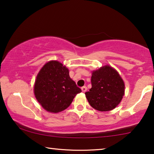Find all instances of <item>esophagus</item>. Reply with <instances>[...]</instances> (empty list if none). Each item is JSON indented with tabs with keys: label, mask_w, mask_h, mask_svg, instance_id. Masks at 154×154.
Here are the masks:
<instances>
[{
	"label": "esophagus",
	"mask_w": 154,
	"mask_h": 154,
	"mask_svg": "<svg viewBox=\"0 0 154 154\" xmlns=\"http://www.w3.org/2000/svg\"><path fill=\"white\" fill-rule=\"evenodd\" d=\"M81 89H82V91L85 93V92H86V91H87V87L84 86V87H82L81 88Z\"/></svg>",
	"instance_id": "1"
}]
</instances>
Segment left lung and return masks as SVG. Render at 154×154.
Returning <instances> with one entry per match:
<instances>
[{"mask_svg": "<svg viewBox=\"0 0 154 154\" xmlns=\"http://www.w3.org/2000/svg\"><path fill=\"white\" fill-rule=\"evenodd\" d=\"M91 86L85 95L90 105L99 111L114 109L124 95L123 80L119 73L109 65L93 72Z\"/></svg>", "mask_w": 154, "mask_h": 154, "instance_id": "obj_1", "label": "left lung"}]
</instances>
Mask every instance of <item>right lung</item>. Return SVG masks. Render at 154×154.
<instances>
[{
  "instance_id": "add662e5",
  "label": "right lung",
  "mask_w": 154,
  "mask_h": 154,
  "mask_svg": "<svg viewBox=\"0 0 154 154\" xmlns=\"http://www.w3.org/2000/svg\"><path fill=\"white\" fill-rule=\"evenodd\" d=\"M82 91L69 75V70L57 60L45 64L37 75L34 94L38 102L47 111L61 112L72 104Z\"/></svg>"
}]
</instances>
